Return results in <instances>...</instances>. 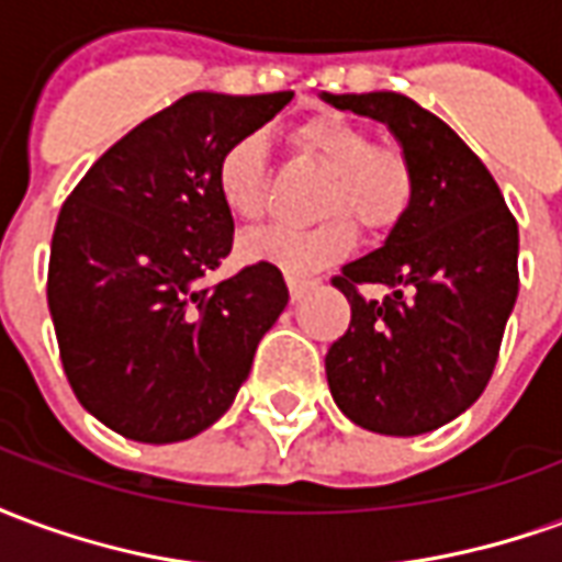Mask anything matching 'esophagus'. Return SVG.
Returning a JSON list of instances; mask_svg holds the SVG:
<instances>
[{
  "instance_id": "1",
  "label": "esophagus",
  "mask_w": 562,
  "mask_h": 562,
  "mask_svg": "<svg viewBox=\"0 0 562 562\" xmlns=\"http://www.w3.org/2000/svg\"><path fill=\"white\" fill-rule=\"evenodd\" d=\"M285 282H289V292H292V301H297L301 294L306 292V285H310V280H304V277H285Z\"/></svg>"
}]
</instances>
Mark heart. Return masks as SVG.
I'll return each mask as SVG.
<instances>
[{"label": "heart", "mask_w": 562, "mask_h": 562, "mask_svg": "<svg viewBox=\"0 0 562 562\" xmlns=\"http://www.w3.org/2000/svg\"><path fill=\"white\" fill-rule=\"evenodd\" d=\"M306 156L330 168L318 201L325 216L310 228L273 225L244 237L240 252L289 277H306L340 261L355 244L352 220L367 234H385L406 216L415 195V171L394 144H376L364 126L342 114L306 116L294 128ZM213 189L228 216L258 222L268 207V149L261 135H244L222 149L213 168Z\"/></svg>", "instance_id": "b5f03b06"}]
</instances>
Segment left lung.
<instances>
[{
  "instance_id": "obj_1",
  "label": "left lung",
  "mask_w": 562,
  "mask_h": 562,
  "mask_svg": "<svg viewBox=\"0 0 562 562\" xmlns=\"http://www.w3.org/2000/svg\"><path fill=\"white\" fill-rule=\"evenodd\" d=\"M340 111L394 132L415 195L382 249L334 277L352 322L325 355L346 418L385 436L442 427L482 397L518 297V222L499 186L458 132L409 95H330ZM389 284L370 302L360 285Z\"/></svg>"
}]
</instances>
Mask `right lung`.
<instances>
[{"label":"right lung","mask_w":562,"mask_h":562,"mask_svg":"<svg viewBox=\"0 0 562 562\" xmlns=\"http://www.w3.org/2000/svg\"><path fill=\"white\" fill-rule=\"evenodd\" d=\"M292 95L189 92L95 159L59 210L47 306L63 370L80 406L126 439L180 442L220 422L289 304L265 261L204 280L234 244L216 159Z\"/></svg>","instance_id":"1"}]
</instances>
